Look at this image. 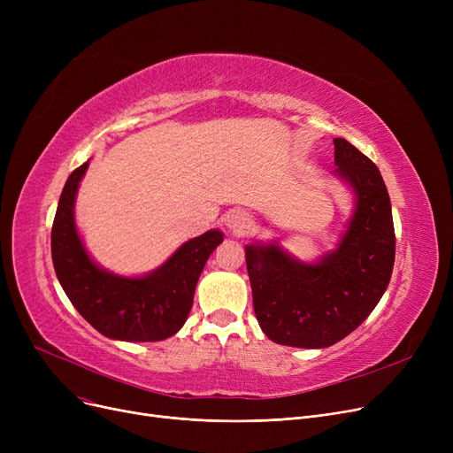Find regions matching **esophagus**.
Returning <instances> with one entry per match:
<instances>
[{
	"label": "esophagus",
	"mask_w": 453,
	"mask_h": 453,
	"mask_svg": "<svg viewBox=\"0 0 453 453\" xmlns=\"http://www.w3.org/2000/svg\"><path fill=\"white\" fill-rule=\"evenodd\" d=\"M226 226L233 234H246L248 229L251 227V219L244 211H233L231 214H227Z\"/></svg>",
	"instance_id": "34e87169"
}]
</instances>
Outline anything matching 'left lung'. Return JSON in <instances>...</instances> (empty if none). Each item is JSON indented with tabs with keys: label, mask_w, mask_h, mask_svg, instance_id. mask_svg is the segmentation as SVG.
Masks as SVG:
<instances>
[{
	"label": "left lung",
	"mask_w": 453,
	"mask_h": 453,
	"mask_svg": "<svg viewBox=\"0 0 453 453\" xmlns=\"http://www.w3.org/2000/svg\"><path fill=\"white\" fill-rule=\"evenodd\" d=\"M338 174L356 195L340 248L303 265L279 246H246L253 311L265 334L288 347L323 349L358 328L382 299L395 265L391 200L376 165L334 139Z\"/></svg>",
	"instance_id": "obj_1"
}]
</instances>
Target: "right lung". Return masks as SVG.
<instances>
[{"label": "right lung", "mask_w": 453, "mask_h": 453, "mask_svg": "<svg viewBox=\"0 0 453 453\" xmlns=\"http://www.w3.org/2000/svg\"><path fill=\"white\" fill-rule=\"evenodd\" d=\"M89 161L71 173L51 229L57 277L79 314L101 334L123 342H161L183 326L209 255L224 241L220 231L185 242L150 275L125 279L91 263L77 234L73 203Z\"/></svg>", "instance_id": "right-lung-1"}]
</instances>
